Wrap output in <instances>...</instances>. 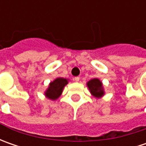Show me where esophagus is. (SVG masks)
<instances>
[{
  "label": "esophagus",
  "instance_id": "esophagus-1",
  "mask_svg": "<svg viewBox=\"0 0 146 146\" xmlns=\"http://www.w3.org/2000/svg\"><path fill=\"white\" fill-rule=\"evenodd\" d=\"M74 80L76 82H79L80 81V77H75L74 78Z\"/></svg>",
  "mask_w": 146,
  "mask_h": 146
}]
</instances>
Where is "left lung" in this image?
<instances>
[{
	"mask_svg": "<svg viewBox=\"0 0 146 146\" xmlns=\"http://www.w3.org/2000/svg\"><path fill=\"white\" fill-rule=\"evenodd\" d=\"M87 86L89 89L90 93L94 98H101L105 95L103 84L98 78H94L87 82Z\"/></svg>",
	"mask_w": 146,
	"mask_h": 146,
	"instance_id": "8db88e82",
	"label": "left lung"
}]
</instances>
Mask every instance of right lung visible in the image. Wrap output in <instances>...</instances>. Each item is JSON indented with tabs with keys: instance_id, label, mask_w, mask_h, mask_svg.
<instances>
[{
	"instance_id": "right-lung-1",
	"label": "right lung",
	"mask_w": 146,
	"mask_h": 146,
	"mask_svg": "<svg viewBox=\"0 0 146 146\" xmlns=\"http://www.w3.org/2000/svg\"><path fill=\"white\" fill-rule=\"evenodd\" d=\"M68 79H65L62 77L55 79L53 81L49 83L48 88L44 92V96L52 101L57 100L62 95L63 88L68 84Z\"/></svg>"
}]
</instances>
